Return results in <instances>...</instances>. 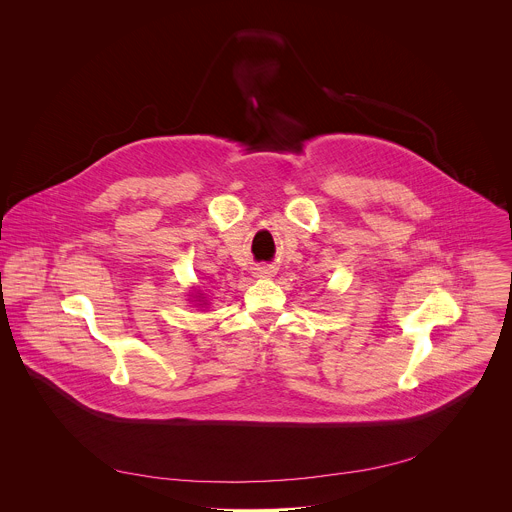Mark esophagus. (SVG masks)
Listing matches in <instances>:
<instances>
[{
    "label": "esophagus",
    "instance_id": "obj_1",
    "mask_svg": "<svg viewBox=\"0 0 512 512\" xmlns=\"http://www.w3.org/2000/svg\"><path fill=\"white\" fill-rule=\"evenodd\" d=\"M255 275H259V277H271V275H273V271H271L269 267H257Z\"/></svg>",
    "mask_w": 512,
    "mask_h": 512
}]
</instances>
